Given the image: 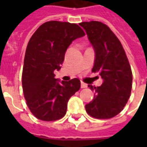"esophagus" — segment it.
I'll return each instance as SVG.
<instances>
[{"instance_id":"obj_1","label":"esophagus","mask_w":147,"mask_h":147,"mask_svg":"<svg viewBox=\"0 0 147 147\" xmlns=\"http://www.w3.org/2000/svg\"><path fill=\"white\" fill-rule=\"evenodd\" d=\"M87 87V84L83 82H81V88H86Z\"/></svg>"}]
</instances>
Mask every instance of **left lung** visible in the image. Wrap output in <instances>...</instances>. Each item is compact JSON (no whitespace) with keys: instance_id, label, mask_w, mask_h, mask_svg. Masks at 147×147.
Instances as JSON below:
<instances>
[{"instance_id":"1","label":"left lung","mask_w":147,"mask_h":147,"mask_svg":"<svg viewBox=\"0 0 147 147\" xmlns=\"http://www.w3.org/2000/svg\"><path fill=\"white\" fill-rule=\"evenodd\" d=\"M80 25L95 51L92 72H99L103 80L102 86L88 85L95 94L85 106L86 111L97 119H109L123 110L131 95L132 72L129 61L120 40L107 25L98 21Z\"/></svg>"}]
</instances>
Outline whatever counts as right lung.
<instances>
[{
  "label": "right lung",
  "mask_w": 147,
  "mask_h": 147,
  "mask_svg": "<svg viewBox=\"0 0 147 147\" xmlns=\"http://www.w3.org/2000/svg\"><path fill=\"white\" fill-rule=\"evenodd\" d=\"M85 33L76 24L49 21L42 24L28 42L22 73L24 98L34 117L54 121L64 117L67 102L80 89V80L55 79L67 47Z\"/></svg>",
  "instance_id": "add662e5"
}]
</instances>
